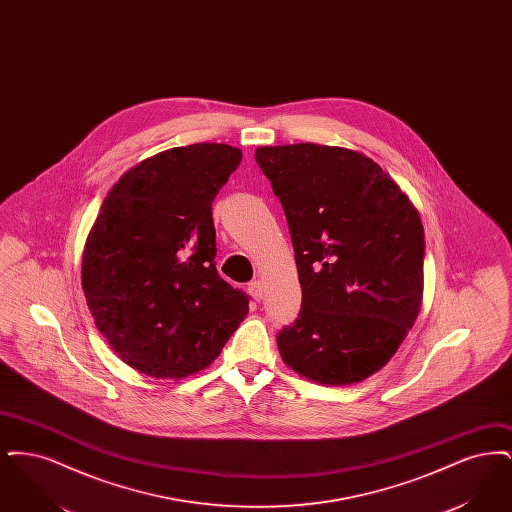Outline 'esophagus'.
Wrapping results in <instances>:
<instances>
[{
  "mask_svg": "<svg viewBox=\"0 0 512 512\" xmlns=\"http://www.w3.org/2000/svg\"><path fill=\"white\" fill-rule=\"evenodd\" d=\"M247 292L255 299V301H261L263 299V284L261 280H253L249 286H247Z\"/></svg>",
  "mask_w": 512,
  "mask_h": 512,
  "instance_id": "1",
  "label": "esophagus"
}]
</instances>
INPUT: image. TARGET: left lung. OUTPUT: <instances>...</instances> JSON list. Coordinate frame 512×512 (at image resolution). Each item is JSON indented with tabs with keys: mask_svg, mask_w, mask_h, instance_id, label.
I'll return each instance as SVG.
<instances>
[{
	"mask_svg": "<svg viewBox=\"0 0 512 512\" xmlns=\"http://www.w3.org/2000/svg\"><path fill=\"white\" fill-rule=\"evenodd\" d=\"M282 203L301 309L276 341L284 363L328 386L363 382L420 311L424 228L409 197L363 153L318 144L257 147Z\"/></svg>",
	"mask_w": 512,
	"mask_h": 512,
	"instance_id": "8db88e82",
	"label": "left lung"
}]
</instances>
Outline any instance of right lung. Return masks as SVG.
Returning a JSON list of instances; mask_svg holds the SVG:
<instances>
[{"label":"right lung","instance_id":"obj_1","mask_svg":"<svg viewBox=\"0 0 512 512\" xmlns=\"http://www.w3.org/2000/svg\"><path fill=\"white\" fill-rule=\"evenodd\" d=\"M240 161L226 144L172 147L126 172L101 205L82 288L99 332L147 376L211 365L247 315L249 295L215 267L213 199Z\"/></svg>","mask_w":512,"mask_h":512}]
</instances>
